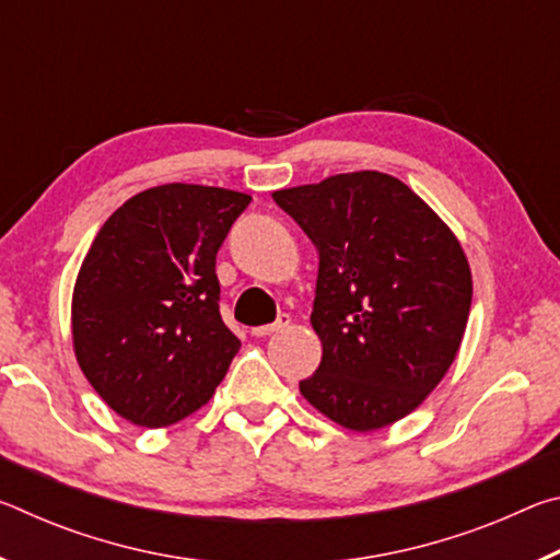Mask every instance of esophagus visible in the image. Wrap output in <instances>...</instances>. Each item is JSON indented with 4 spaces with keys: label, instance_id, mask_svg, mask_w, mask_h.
<instances>
[{
    "label": "esophagus",
    "instance_id": "esophagus-1",
    "mask_svg": "<svg viewBox=\"0 0 560 560\" xmlns=\"http://www.w3.org/2000/svg\"><path fill=\"white\" fill-rule=\"evenodd\" d=\"M289 324H291V316H289V314H281L277 320H273V324H267V326H257V328H252V336L264 338V336L279 334V330L289 328Z\"/></svg>",
    "mask_w": 560,
    "mask_h": 560
}]
</instances>
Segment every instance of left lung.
<instances>
[{
  "instance_id": "obj_1",
  "label": "left lung",
  "mask_w": 560,
  "mask_h": 560,
  "mask_svg": "<svg viewBox=\"0 0 560 560\" xmlns=\"http://www.w3.org/2000/svg\"><path fill=\"white\" fill-rule=\"evenodd\" d=\"M273 200L318 249L311 326L324 346L301 395L353 432L420 407L457 358L471 308L467 254L393 175L360 170Z\"/></svg>"
}]
</instances>
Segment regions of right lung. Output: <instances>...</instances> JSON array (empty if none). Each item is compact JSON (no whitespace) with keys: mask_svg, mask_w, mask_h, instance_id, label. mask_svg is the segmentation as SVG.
<instances>
[{"mask_svg":"<svg viewBox=\"0 0 560 560\" xmlns=\"http://www.w3.org/2000/svg\"><path fill=\"white\" fill-rule=\"evenodd\" d=\"M249 195L170 183L122 202L75 277L73 353L113 412L167 428L210 402L240 338L220 316L217 252Z\"/></svg>","mask_w":560,"mask_h":560,"instance_id":"add662e5","label":"right lung"}]
</instances>
